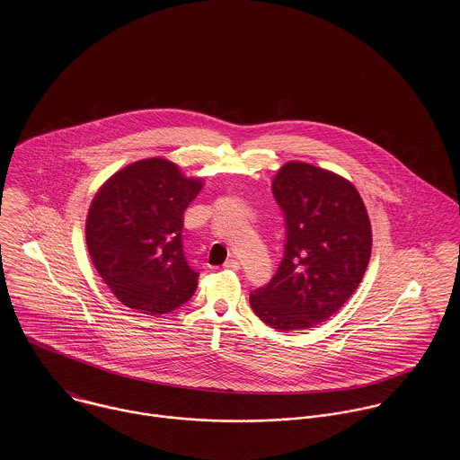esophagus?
I'll return each mask as SVG.
<instances>
[{"label": "esophagus", "mask_w": 460, "mask_h": 460, "mask_svg": "<svg viewBox=\"0 0 460 460\" xmlns=\"http://www.w3.org/2000/svg\"><path fill=\"white\" fill-rule=\"evenodd\" d=\"M224 269L238 270V269H240V262H238V261H234V259H231V261H227V262L224 263Z\"/></svg>", "instance_id": "obj_1"}]
</instances>
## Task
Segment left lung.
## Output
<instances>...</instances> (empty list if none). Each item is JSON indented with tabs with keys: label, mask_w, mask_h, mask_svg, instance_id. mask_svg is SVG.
<instances>
[{
	"label": "left lung",
	"mask_w": 460,
	"mask_h": 460,
	"mask_svg": "<svg viewBox=\"0 0 460 460\" xmlns=\"http://www.w3.org/2000/svg\"><path fill=\"white\" fill-rule=\"evenodd\" d=\"M285 214V257L274 278L250 293L267 326L302 331L328 321L358 288L369 265L371 222L350 181L288 162L272 181Z\"/></svg>",
	"instance_id": "obj_1"
}]
</instances>
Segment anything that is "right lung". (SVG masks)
Masks as SVG:
<instances>
[{
	"instance_id": "obj_1",
	"label": "right lung",
	"mask_w": 460,
	"mask_h": 460,
	"mask_svg": "<svg viewBox=\"0 0 460 460\" xmlns=\"http://www.w3.org/2000/svg\"><path fill=\"white\" fill-rule=\"evenodd\" d=\"M165 158H145L110 177L93 198L86 243L111 293L136 312L160 315L186 304L198 274L182 252V217L201 191Z\"/></svg>"
}]
</instances>
